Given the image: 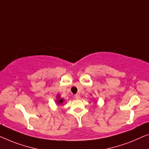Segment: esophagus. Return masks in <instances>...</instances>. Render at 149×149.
I'll use <instances>...</instances> for the list:
<instances>
[{"mask_svg": "<svg viewBox=\"0 0 149 149\" xmlns=\"http://www.w3.org/2000/svg\"><path fill=\"white\" fill-rule=\"evenodd\" d=\"M75 99H79L80 98V96L78 94H76V95H75Z\"/></svg>", "mask_w": 149, "mask_h": 149, "instance_id": "1", "label": "esophagus"}]
</instances>
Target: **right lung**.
<instances>
[{
    "mask_svg": "<svg viewBox=\"0 0 149 149\" xmlns=\"http://www.w3.org/2000/svg\"><path fill=\"white\" fill-rule=\"evenodd\" d=\"M57 98H58V100H57V103L58 104L63 103V98H61V99H59V96H58Z\"/></svg>",
    "mask_w": 149,
    "mask_h": 149,
    "instance_id": "1",
    "label": "right lung"
}]
</instances>
